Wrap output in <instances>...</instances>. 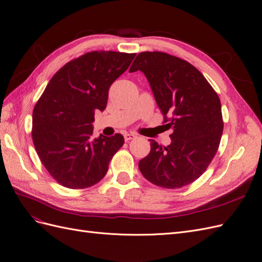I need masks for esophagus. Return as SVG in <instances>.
<instances>
[{
    "mask_svg": "<svg viewBox=\"0 0 262 262\" xmlns=\"http://www.w3.org/2000/svg\"><path fill=\"white\" fill-rule=\"evenodd\" d=\"M137 138V136L134 133H125L124 134V140L128 142V141H130V140H133V139H136Z\"/></svg>",
    "mask_w": 262,
    "mask_h": 262,
    "instance_id": "esophagus-1",
    "label": "esophagus"
}]
</instances>
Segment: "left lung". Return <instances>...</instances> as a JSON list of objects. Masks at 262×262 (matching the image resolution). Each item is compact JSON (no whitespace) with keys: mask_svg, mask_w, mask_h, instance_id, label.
Listing matches in <instances>:
<instances>
[{"mask_svg":"<svg viewBox=\"0 0 262 262\" xmlns=\"http://www.w3.org/2000/svg\"><path fill=\"white\" fill-rule=\"evenodd\" d=\"M144 73L164 122L172 128L171 143L150 141V152L139 162L152 184L177 189L191 184L208 168L223 133L221 101L199 70L165 52H141L129 72Z\"/></svg>","mask_w":262,"mask_h":262,"instance_id":"1","label":"left lung"}]
</instances>
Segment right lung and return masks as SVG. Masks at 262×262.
<instances>
[{
    "instance_id": "right-lung-1",
    "label": "right lung",
    "mask_w": 262,
    "mask_h": 262,
    "mask_svg": "<svg viewBox=\"0 0 262 262\" xmlns=\"http://www.w3.org/2000/svg\"><path fill=\"white\" fill-rule=\"evenodd\" d=\"M136 53L93 51L55 73L33 113L31 137L50 175L70 189L100 181L124 139L121 134L93 139L95 112H104L109 87L128 70Z\"/></svg>"
}]
</instances>
